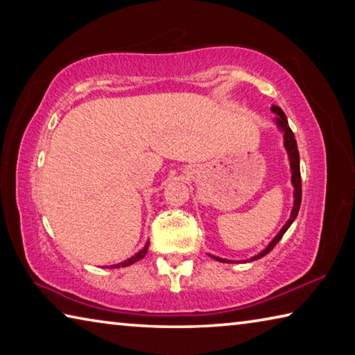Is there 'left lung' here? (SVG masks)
I'll use <instances>...</instances> for the list:
<instances>
[{
  "instance_id": "1",
  "label": "left lung",
  "mask_w": 355,
  "mask_h": 355,
  "mask_svg": "<svg viewBox=\"0 0 355 355\" xmlns=\"http://www.w3.org/2000/svg\"><path fill=\"white\" fill-rule=\"evenodd\" d=\"M271 111L275 114L274 117V123L275 127L279 128V131L282 135H284V147L286 150V155H288V161H290V171H291V184H293V208H291V214H290V219L285 222V225L280 228V232L277 233L272 238V241L269 243L266 248H264L261 252H258L257 255L248 258V260H243V261H236V263H245V261H254L258 260V258L264 257L266 254H269L274 248L275 244H277L282 236L285 235V232L288 228L291 227V224L296 219V216L299 213V208H300V200H302V183H300V167H299V150H297V142L294 139V135L290 128V125H288V119L285 116V112L280 110L279 106H271ZM214 260H218L220 263H235L233 260H227V258H220V257H216V255H209Z\"/></svg>"
}]
</instances>
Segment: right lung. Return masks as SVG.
<instances>
[{"mask_svg":"<svg viewBox=\"0 0 355 355\" xmlns=\"http://www.w3.org/2000/svg\"><path fill=\"white\" fill-rule=\"evenodd\" d=\"M147 249H148V241L146 243V245H144V248H142L139 252H136V254H135L133 257L127 258V260H125V261H120V263H117V264H111V266H105V268H127V266H131V264L136 263V261H139L141 258L146 257Z\"/></svg>","mask_w":355,"mask_h":355,"instance_id":"add662e5","label":"right lung"}]
</instances>
